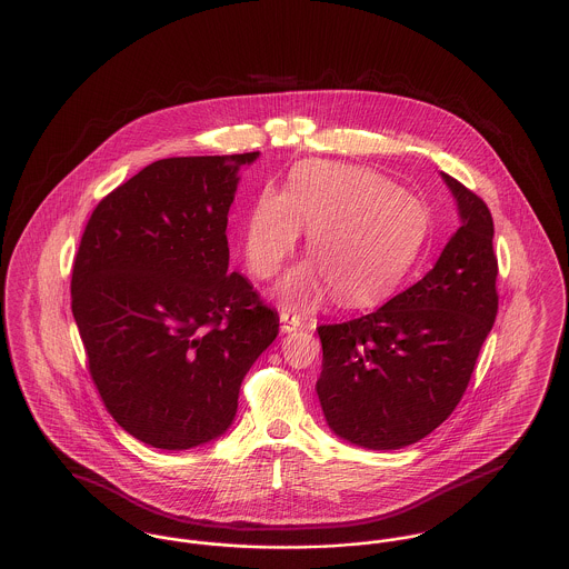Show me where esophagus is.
Masks as SVG:
<instances>
[{
    "instance_id": "esophagus-1",
    "label": "esophagus",
    "mask_w": 569,
    "mask_h": 569,
    "mask_svg": "<svg viewBox=\"0 0 569 569\" xmlns=\"http://www.w3.org/2000/svg\"><path fill=\"white\" fill-rule=\"evenodd\" d=\"M279 320H281V331H283V333H292V331H297V329L303 327L301 318H299V316H292V313H288V311H281V313H279Z\"/></svg>"
}]
</instances>
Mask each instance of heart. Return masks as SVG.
Instances as JSON below:
<instances>
[{
	"instance_id": "1",
	"label": "heart",
	"mask_w": 569,
	"mask_h": 569,
	"mask_svg": "<svg viewBox=\"0 0 569 569\" xmlns=\"http://www.w3.org/2000/svg\"><path fill=\"white\" fill-rule=\"evenodd\" d=\"M307 253L279 283L288 309H313L331 292L342 307L390 299L409 277L429 236L427 206L375 171L313 160L297 167L283 194L263 190L244 229L251 272L272 279L295 253Z\"/></svg>"
}]
</instances>
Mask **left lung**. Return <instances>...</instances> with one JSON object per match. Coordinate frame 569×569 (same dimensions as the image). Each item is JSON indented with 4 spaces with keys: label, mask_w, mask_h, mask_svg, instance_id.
<instances>
[{
    "label": "left lung",
    "mask_w": 569,
    "mask_h": 569,
    "mask_svg": "<svg viewBox=\"0 0 569 569\" xmlns=\"http://www.w3.org/2000/svg\"><path fill=\"white\" fill-rule=\"evenodd\" d=\"M441 179L461 227L433 270L372 313L318 327L327 425L370 450L416 443L455 411L498 313L491 212L461 181Z\"/></svg>",
    "instance_id": "obj_1"
}]
</instances>
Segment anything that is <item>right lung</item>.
Returning a JSON list of instances; mask_svg holds the SVG:
<instances>
[{"label": "right lung", "mask_w": 569, "mask_h": 569, "mask_svg": "<svg viewBox=\"0 0 569 569\" xmlns=\"http://www.w3.org/2000/svg\"><path fill=\"white\" fill-rule=\"evenodd\" d=\"M258 156L158 160L103 197L82 233L71 309L88 370L119 427L153 448L220 438L279 333L277 311L227 272L238 169Z\"/></svg>", "instance_id": "1"}]
</instances>
